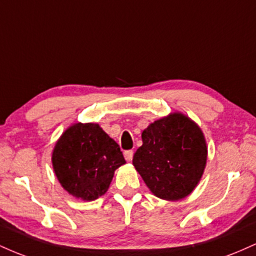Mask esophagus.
<instances>
[{
    "label": "esophagus",
    "mask_w": 256,
    "mask_h": 256,
    "mask_svg": "<svg viewBox=\"0 0 256 256\" xmlns=\"http://www.w3.org/2000/svg\"><path fill=\"white\" fill-rule=\"evenodd\" d=\"M124 156L126 158V161H131L132 158H134V152H132V150H126L124 152Z\"/></svg>",
    "instance_id": "esophagus-1"
}]
</instances>
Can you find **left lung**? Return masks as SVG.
<instances>
[{
    "label": "left lung",
    "mask_w": 256,
    "mask_h": 256,
    "mask_svg": "<svg viewBox=\"0 0 256 256\" xmlns=\"http://www.w3.org/2000/svg\"><path fill=\"white\" fill-rule=\"evenodd\" d=\"M132 164L158 198L179 201L194 192L207 164L201 128L180 112L155 120L142 132Z\"/></svg>",
    "instance_id": "obj_1"
}]
</instances>
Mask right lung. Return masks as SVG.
Here are the masks:
<instances>
[{"label":"right lung","instance_id":"obj_1","mask_svg":"<svg viewBox=\"0 0 256 256\" xmlns=\"http://www.w3.org/2000/svg\"><path fill=\"white\" fill-rule=\"evenodd\" d=\"M52 164L58 183L73 198L104 195L114 172L126 164L118 143L96 122H74L55 143Z\"/></svg>","mask_w":256,"mask_h":256}]
</instances>
